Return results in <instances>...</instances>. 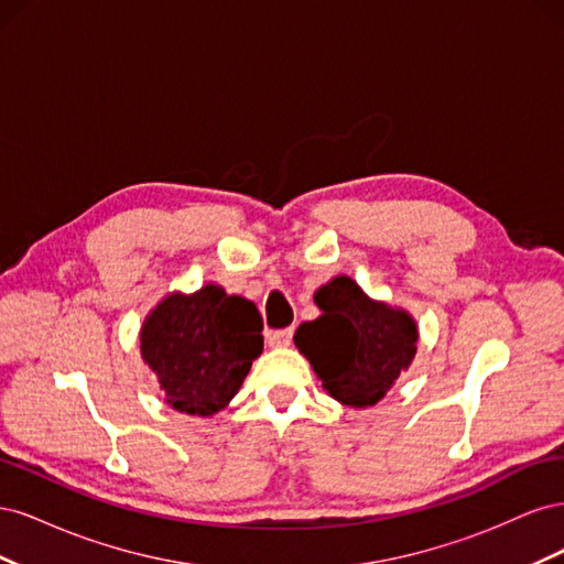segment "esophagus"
Returning a JSON list of instances; mask_svg holds the SVG:
<instances>
[{
	"label": "esophagus",
	"instance_id": "obj_1",
	"mask_svg": "<svg viewBox=\"0 0 564 564\" xmlns=\"http://www.w3.org/2000/svg\"><path fill=\"white\" fill-rule=\"evenodd\" d=\"M292 338H294V329H292V327L275 329V332L268 334V344H270L272 348H284V346L292 344Z\"/></svg>",
	"mask_w": 564,
	"mask_h": 564
}]
</instances>
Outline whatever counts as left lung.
<instances>
[{
    "instance_id": "8db88e82",
    "label": "left lung",
    "mask_w": 564,
    "mask_h": 564,
    "mask_svg": "<svg viewBox=\"0 0 564 564\" xmlns=\"http://www.w3.org/2000/svg\"><path fill=\"white\" fill-rule=\"evenodd\" d=\"M322 315L296 329L322 388L348 406L377 404L416 355V324L404 311L371 301L350 278L315 294Z\"/></svg>"
}]
</instances>
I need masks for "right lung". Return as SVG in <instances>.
<instances>
[{
  "label": "right lung",
  "mask_w": 564,
  "mask_h": 564,
  "mask_svg": "<svg viewBox=\"0 0 564 564\" xmlns=\"http://www.w3.org/2000/svg\"><path fill=\"white\" fill-rule=\"evenodd\" d=\"M263 319L242 296L216 284L166 296L141 332V355L178 412L212 416L240 390L263 350Z\"/></svg>",
  "instance_id": "1"
}]
</instances>
